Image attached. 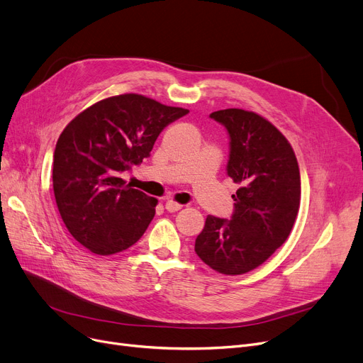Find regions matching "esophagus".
Here are the masks:
<instances>
[{
	"label": "esophagus",
	"mask_w": 363,
	"mask_h": 363,
	"mask_svg": "<svg viewBox=\"0 0 363 363\" xmlns=\"http://www.w3.org/2000/svg\"><path fill=\"white\" fill-rule=\"evenodd\" d=\"M164 207H166L167 212H178V211H181V208H182V204H179V203H177L174 200H167Z\"/></svg>",
	"instance_id": "obj_1"
}]
</instances>
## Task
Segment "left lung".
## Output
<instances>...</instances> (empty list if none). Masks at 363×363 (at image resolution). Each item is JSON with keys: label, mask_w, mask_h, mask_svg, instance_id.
Here are the masks:
<instances>
[{"label": "left lung", "mask_w": 363, "mask_h": 363, "mask_svg": "<svg viewBox=\"0 0 363 363\" xmlns=\"http://www.w3.org/2000/svg\"><path fill=\"white\" fill-rule=\"evenodd\" d=\"M211 118L230 135L226 174L240 188L231 220L208 215L194 250L216 272L241 275L289 238L300 207V170L287 138L257 113L226 108Z\"/></svg>", "instance_id": "left-lung-1"}]
</instances>
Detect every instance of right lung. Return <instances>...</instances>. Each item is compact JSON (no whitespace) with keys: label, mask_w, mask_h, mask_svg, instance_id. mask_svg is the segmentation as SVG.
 <instances>
[{"label":"right lung","mask_w":363,"mask_h":363,"mask_svg":"<svg viewBox=\"0 0 363 363\" xmlns=\"http://www.w3.org/2000/svg\"><path fill=\"white\" fill-rule=\"evenodd\" d=\"M186 108L122 94L92 104L62 132L54 150L52 188L72 237L95 255L135 244L157 200L125 185L121 174L150 156L160 132Z\"/></svg>","instance_id":"1"}]
</instances>
